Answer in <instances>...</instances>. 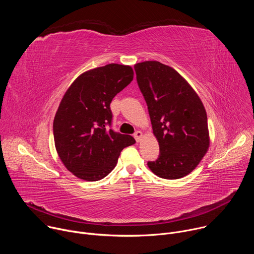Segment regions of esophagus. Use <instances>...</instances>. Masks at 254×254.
<instances>
[{"instance_id":"obj_1","label":"esophagus","mask_w":254,"mask_h":254,"mask_svg":"<svg viewBox=\"0 0 254 254\" xmlns=\"http://www.w3.org/2000/svg\"><path fill=\"white\" fill-rule=\"evenodd\" d=\"M133 136H134L135 140L138 142V141H140V139L142 138V136H143V133H142L140 130H137V131H135V132H134Z\"/></svg>"}]
</instances>
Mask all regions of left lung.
Instances as JSON below:
<instances>
[{"mask_svg":"<svg viewBox=\"0 0 254 254\" xmlns=\"http://www.w3.org/2000/svg\"><path fill=\"white\" fill-rule=\"evenodd\" d=\"M138 87L147 102L160 155L149 162L160 178L190 174L210 146L207 114L199 95L178 72L159 61L134 64Z\"/></svg>","mask_w":254,"mask_h":254,"instance_id":"obj_1","label":"left lung"}]
</instances>
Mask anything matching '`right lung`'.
<instances>
[{
    "label": "right lung",
    "instance_id": "1",
    "mask_svg": "<svg viewBox=\"0 0 254 254\" xmlns=\"http://www.w3.org/2000/svg\"><path fill=\"white\" fill-rule=\"evenodd\" d=\"M133 78L128 65L107 64L80 74L63 95L53 122L57 154L66 169L85 181H98L117 166L121 152L135 142L115 132L111 102Z\"/></svg>",
    "mask_w": 254,
    "mask_h": 254
}]
</instances>
